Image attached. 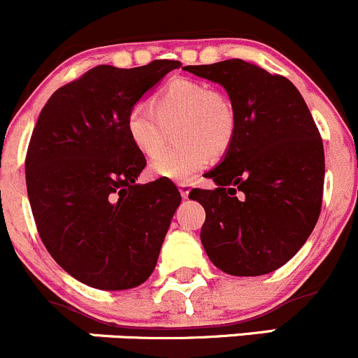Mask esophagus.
<instances>
[{
	"mask_svg": "<svg viewBox=\"0 0 358 358\" xmlns=\"http://www.w3.org/2000/svg\"><path fill=\"white\" fill-rule=\"evenodd\" d=\"M178 187H179V193H180V196L182 198H187L189 196V184H186V182H179L178 184Z\"/></svg>",
	"mask_w": 358,
	"mask_h": 358,
	"instance_id": "obj_1",
	"label": "esophagus"
}]
</instances>
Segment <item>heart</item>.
<instances>
[{"label":"heart","mask_w":358,"mask_h":358,"mask_svg":"<svg viewBox=\"0 0 358 358\" xmlns=\"http://www.w3.org/2000/svg\"><path fill=\"white\" fill-rule=\"evenodd\" d=\"M178 123L175 135L183 146L157 152L166 132ZM233 106L210 85L189 78H176L155 94L153 106L139 101L127 113V132L134 146L146 157L151 178L187 182L210 162L222 155L235 137Z\"/></svg>","instance_id":"1"}]
</instances>
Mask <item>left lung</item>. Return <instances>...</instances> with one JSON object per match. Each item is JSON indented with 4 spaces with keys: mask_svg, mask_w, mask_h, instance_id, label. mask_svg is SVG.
Returning <instances> with one entry per match:
<instances>
[{
    "mask_svg": "<svg viewBox=\"0 0 358 358\" xmlns=\"http://www.w3.org/2000/svg\"><path fill=\"white\" fill-rule=\"evenodd\" d=\"M186 71L222 85L236 118L231 146L207 172L217 187L189 193L205 208V252L224 273H270L294 257L320 215V132L298 88L280 74L242 59Z\"/></svg>",
    "mask_w": 358,
    "mask_h": 358,
    "instance_id": "left-lung-1",
    "label": "left lung"
}]
</instances>
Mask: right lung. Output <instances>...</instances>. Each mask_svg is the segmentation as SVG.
Here are the masks:
<instances>
[{
    "label": "right lung",
    "mask_w": 358,
    "mask_h": 358,
    "mask_svg": "<svg viewBox=\"0 0 358 358\" xmlns=\"http://www.w3.org/2000/svg\"><path fill=\"white\" fill-rule=\"evenodd\" d=\"M178 67H94L54 92L33 130L26 184L38 233L59 266L90 287H137L157 266L180 194L172 180L136 182L146 158L127 113Z\"/></svg>",
    "instance_id": "add662e5"
}]
</instances>
